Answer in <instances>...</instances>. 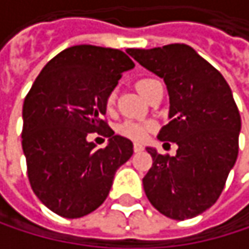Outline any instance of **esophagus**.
<instances>
[{
    "label": "esophagus",
    "mask_w": 249,
    "mask_h": 249,
    "mask_svg": "<svg viewBox=\"0 0 249 249\" xmlns=\"http://www.w3.org/2000/svg\"><path fill=\"white\" fill-rule=\"evenodd\" d=\"M142 150H144V147L141 144H138V142L134 144V153H141Z\"/></svg>",
    "instance_id": "esophagus-1"
}]
</instances>
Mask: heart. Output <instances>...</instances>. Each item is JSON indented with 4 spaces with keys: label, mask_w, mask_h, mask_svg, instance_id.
Listing matches in <instances>:
<instances>
[{
    "label": "heart",
    "mask_w": 249,
    "mask_h": 249,
    "mask_svg": "<svg viewBox=\"0 0 249 249\" xmlns=\"http://www.w3.org/2000/svg\"><path fill=\"white\" fill-rule=\"evenodd\" d=\"M151 82H153V79H141V80H138V82H137V89H138V92L142 95L144 90H145V88H147L148 83H151ZM114 101H115V93L112 92V93L108 96V105L111 107V105L114 104ZM150 129H151V124L135 123V121H126V123H124V124L120 126V132H121L123 135L131 138V140H135V141L144 140L145 135H147V132H148Z\"/></svg>",
    "instance_id": "heart-1"
}]
</instances>
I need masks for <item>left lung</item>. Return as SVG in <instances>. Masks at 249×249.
Here are the masks:
<instances>
[{"label": "left lung", "instance_id": "left-lung-1", "mask_svg": "<svg viewBox=\"0 0 249 249\" xmlns=\"http://www.w3.org/2000/svg\"><path fill=\"white\" fill-rule=\"evenodd\" d=\"M167 86L170 123L157 138L177 144L176 156L147 147L153 166L142 178L150 203L167 218L184 221L221 196L238 157L241 117L225 77L187 44L126 52Z\"/></svg>", "mask_w": 249, "mask_h": 249}]
</instances>
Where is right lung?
<instances>
[{"mask_svg":"<svg viewBox=\"0 0 249 249\" xmlns=\"http://www.w3.org/2000/svg\"><path fill=\"white\" fill-rule=\"evenodd\" d=\"M134 62L118 49L80 44L54 56L23 105V151L33 192L52 212L82 218L107 199L132 142L102 120L108 96ZM110 138L96 149L87 134Z\"/></svg>","mask_w":249,"mask_h":249,"instance_id":"1","label":"right lung"}]
</instances>
